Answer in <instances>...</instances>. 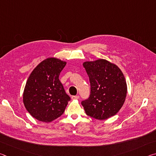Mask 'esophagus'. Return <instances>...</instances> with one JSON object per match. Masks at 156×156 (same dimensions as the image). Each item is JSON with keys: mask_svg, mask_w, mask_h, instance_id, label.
<instances>
[{"mask_svg": "<svg viewBox=\"0 0 156 156\" xmlns=\"http://www.w3.org/2000/svg\"><path fill=\"white\" fill-rule=\"evenodd\" d=\"M79 98H80V96H78V95H77V96H72V100H77V99Z\"/></svg>", "mask_w": 156, "mask_h": 156, "instance_id": "obj_1", "label": "esophagus"}]
</instances>
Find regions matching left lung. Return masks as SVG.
Masks as SVG:
<instances>
[{
    "instance_id": "obj_1",
    "label": "left lung",
    "mask_w": 156,
    "mask_h": 156,
    "mask_svg": "<svg viewBox=\"0 0 156 156\" xmlns=\"http://www.w3.org/2000/svg\"><path fill=\"white\" fill-rule=\"evenodd\" d=\"M89 78L91 93L82 101L86 114L106 120L119 112L125 101L127 87L122 71L105 59L83 63Z\"/></svg>"
}]
</instances>
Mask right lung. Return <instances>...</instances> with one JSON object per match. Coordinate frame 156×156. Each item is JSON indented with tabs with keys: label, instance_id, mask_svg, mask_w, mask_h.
Instances as JSON below:
<instances>
[{
	"label": "right lung",
	"instance_id": "obj_1",
	"mask_svg": "<svg viewBox=\"0 0 156 156\" xmlns=\"http://www.w3.org/2000/svg\"><path fill=\"white\" fill-rule=\"evenodd\" d=\"M67 62L48 58L31 73L23 92L27 112L41 122H50L64 113L70 97L65 93L59 75Z\"/></svg>",
	"mask_w": 156,
	"mask_h": 156
}]
</instances>
